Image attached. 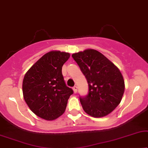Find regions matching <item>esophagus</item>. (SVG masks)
Returning <instances> with one entry per match:
<instances>
[{
    "instance_id": "34e87169",
    "label": "esophagus",
    "mask_w": 148,
    "mask_h": 148,
    "mask_svg": "<svg viewBox=\"0 0 148 148\" xmlns=\"http://www.w3.org/2000/svg\"><path fill=\"white\" fill-rule=\"evenodd\" d=\"M77 86H74V87H73V90H74V93H76V92H77Z\"/></svg>"
}]
</instances>
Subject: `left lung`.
Returning <instances> with one entry per match:
<instances>
[{"label": "left lung", "instance_id": "8db88e82", "mask_svg": "<svg viewBox=\"0 0 148 148\" xmlns=\"http://www.w3.org/2000/svg\"><path fill=\"white\" fill-rule=\"evenodd\" d=\"M87 80L88 92L80 97L84 111L95 118L106 116L119 105L125 81L119 69L99 51L86 49L72 54Z\"/></svg>", "mask_w": 148, "mask_h": 148}]
</instances>
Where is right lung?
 I'll use <instances>...</instances> for the list:
<instances>
[{"label": "right lung", "instance_id": "right-lung-1", "mask_svg": "<svg viewBox=\"0 0 148 148\" xmlns=\"http://www.w3.org/2000/svg\"><path fill=\"white\" fill-rule=\"evenodd\" d=\"M70 56L68 53L50 51L25 73L23 98L29 109L41 119L53 121L66 110L73 90L66 86L62 70Z\"/></svg>", "mask_w": 148, "mask_h": 148}]
</instances>
